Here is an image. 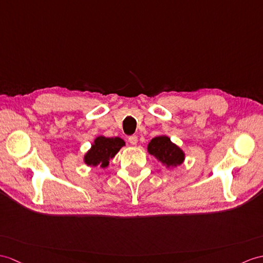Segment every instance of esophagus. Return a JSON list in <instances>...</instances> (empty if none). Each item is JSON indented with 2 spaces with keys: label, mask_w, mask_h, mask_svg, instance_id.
I'll return each instance as SVG.
<instances>
[{
  "label": "esophagus",
  "mask_w": 263,
  "mask_h": 263,
  "mask_svg": "<svg viewBox=\"0 0 263 263\" xmlns=\"http://www.w3.org/2000/svg\"><path fill=\"white\" fill-rule=\"evenodd\" d=\"M129 142L132 144V145H136L138 143V137L137 136H131L129 138Z\"/></svg>",
  "instance_id": "obj_1"
}]
</instances>
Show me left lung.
I'll list each match as a JSON object with an SVG mask.
<instances>
[{
    "label": "left lung",
    "instance_id": "1",
    "mask_svg": "<svg viewBox=\"0 0 263 263\" xmlns=\"http://www.w3.org/2000/svg\"><path fill=\"white\" fill-rule=\"evenodd\" d=\"M148 152L167 168L180 166L185 160L184 151L170 141V138L167 136H159L152 139L148 144Z\"/></svg>",
    "mask_w": 263,
    "mask_h": 263
}]
</instances>
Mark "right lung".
<instances>
[{
	"label": "right lung",
	"mask_w": 263,
	"mask_h": 263,
	"mask_svg": "<svg viewBox=\"0 0 263 263\" xmlns=\"http://www.w3.org/2000/svg\"><path fill=\"white\" fill-rule=\"evenodd\" d=\"M123 145H125V142L119 137H97L91 144V148L84 156V162L87 166H100L101 168H106L109 160L115 157Z\"/></svg>",
	"instance_id": "right-lung-1"
}]
</instances>
